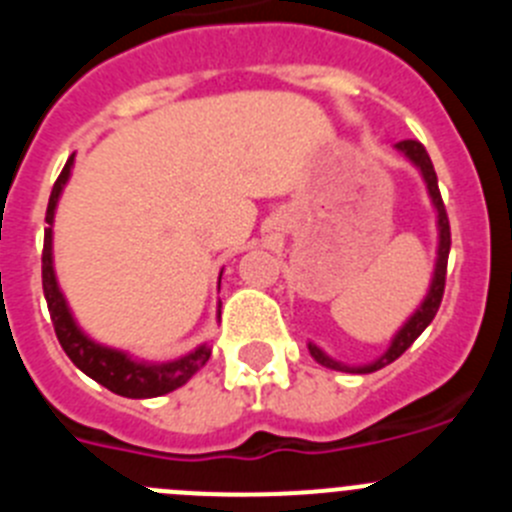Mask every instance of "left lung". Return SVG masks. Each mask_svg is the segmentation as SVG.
I'll return each mask as SVG.
<instances>
[{
  "label": "left lung",
  "mask_w": 512,
  "mask_h": 512,
  "mask_svg": "<svg viewBox=\"0 0 512 512\" xmlns=\"http://www.w3.org/2000/svg\"><path fill=\"white\" fill-rule=\"evenodd\" d=\"M397 151L405 153V156H408L410 161L418 166L420 174H423V179H425V187H428V194H431V200H433V205H436V212H438V259H436V271H433V282H431V289H428V295H425L423 305L413 312V318L402 325L400 333L392 338L390 348H387V354H384L382 359L374 361V364L346 366V364H341V361H333L328 354H323V351H320L315 343H307L312 359L318 361V364L328 366V369H336V372L369 374V372H377V369H382V366L392 364L395 359H400V356L405 354L410 346H413L415 338H418L420 333L428 328V325H431V320L436 318V312H438V307H441V300H443V287H446V264H449V251H451V225H449V215H446V207H443L441 192H438L436 169H433L428 151H425L423 143H418V140H400V143H397Z\"/></svg>",
  "instance_id": "obj_1"
}]
</instances>
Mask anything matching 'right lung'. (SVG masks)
I'll return each instance as SVG.
<instances>
[{
    "label": "right lung",
    "instance_id": "obj_1",
    "mask_svg": "<svg viewBox=\"0 0 512 512\" xmlns=\"http://www.w3.org/2000/svg\"><path fill=\"white\" fill-rule=\"evenodd\" d=\"M71 164L74 156L66 161L61 176L53 184L51 200H48V210H45V238H43V295L48 302V312H51L53 330H56L58 343L66 351L71 361L79 366L81 372L107 387L110 392L122 397H133V400H143V397H158L166 392L176 390L187 384L194 374L200 372L202 366L210 359L212 348L200 346L194 348L192 354L182 356V359L169 361V364H143V361H133L128 354L115 351V348L99 346L92 338H87L79 330V325L71 318L69 305L63 300L61 289H58L56 274H53V215H56V202L61 197V189L71 174Z\"/></svg>",
    "mask_w": 512,
    "mask_h": 512
}]
</instances>
